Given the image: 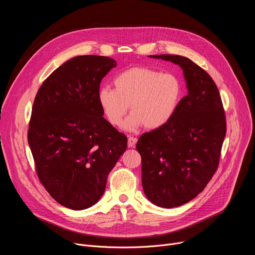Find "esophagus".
I'll return each mask as SVG.
<instances>
[{"mask_svg":"<svg viewBox=\"0 0 255 255\" xmlns=\"http://www.w3.org/2000/svg\"><path fill=\"white\" fill-rule=\"evenodd\" d=\"M137 142V138L133 137V136H128V147H134L135 144Z\"/></svg>","mask_w":255,"mask_h":255,"instance_id":"34e87169","label":"esophagus"}]
</instances>
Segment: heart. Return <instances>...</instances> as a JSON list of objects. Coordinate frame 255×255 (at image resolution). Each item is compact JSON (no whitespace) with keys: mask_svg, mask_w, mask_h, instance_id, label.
Masks as SVG:
<instances>
[{"mask_svg":"<svg viewBox=\"0 0 255 255\" xmlns=\"http://www.w3.org/2000/svg\"><path fill=\"white\" fill-rule=\"evenodd\" d=\"M115 89L102 87L98 102L109 124L120 126L130 106L125 129L164 127L174 116L183 94L180 81L172 74L145 66L126 69L114 79Z\"/></svg>","mask_w":255,"mask_h":255,"instance_id":"b5f03b06","label":"heart"}]
</instances>
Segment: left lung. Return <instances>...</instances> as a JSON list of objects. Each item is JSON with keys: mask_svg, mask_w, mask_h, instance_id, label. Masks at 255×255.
<instances>
[{"mask_svg": "<svg viewBox=\"0 0 255 255\" xmlns=\"http://www.w3.org/2000/svg\"><path fill=\"white\" fill-rule=\"evenodd\" d=\"M178 64L188 95L162 128L140 136L142 187L154 205L174 208L196 198L219 164L226 118L216 84L191 59L172 54L149 55Z\"/></svg>", "mask_w": 255, "mask_h": 255, "instance_id": "obj_1", "label": "left lung"}]
</instances>
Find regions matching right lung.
I'll return each mask as SVG.
<instances>
[{"instance_id": "obj_1", "label": "right lung", "mask_w": 255, "mask_h": 255, "mask_svg": "<svg viewBox=\"0 0 255 255\" xmlns=\"http://www.w3.org/2000/svg\"><path fill=\"white\" fill-rule=\"evenodd\" d=\"M113 58L81 55L56 68L35 97L28 143L36 172L60 205L84 210L103 196L107 177L127 148V137L103 117L102 79Z\"/></svg>"}]
</instances>
